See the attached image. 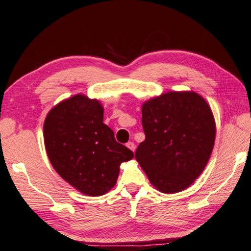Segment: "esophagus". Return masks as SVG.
Instances as JSON below:
<instances>
[{
    "label": "esophagus",
    "mask_w": 251,
    "mask_h": 251,
    "mask_svg": "<svg viewBox=\"0 0 251 251\" xmlns=\"http://www.w3.org/2000/svg\"><path fill=\"white\" fill-rule=\"evenodd\" d=\"M126 146L127 147H128L131 151H135V149H136V146H135V144L133 143V141H129V143H127L126 144Z\"/></svg>",
    "instance_id": "obj_1"
}]
</instances>
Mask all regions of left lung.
I'll list each match as a JSON object with an SVG mask.
<instances>
[{"label": "left lung", "mask_w": 251, "mask_h": 251, "mask_svg": "<svg viewBox=\"0 0 251 251\" xmlns=\"http://www.w3.org/2000/svg\"><path fill=\"white\" fill-rule=\"evenodd\" d=\"M146 138L135 152L149 181L162 193L183 191L199 177L211 157L215 121L195 92H168L145 102Z\"/></svg>", "instance_id": "1"}]
</instances>
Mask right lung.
Returning <instances> with one entry per match:
<instances>
[{
	"label": "right lung",
	"instance_id": "right-lung-1",
	"mask_svg": "<svg viewBox=\"0 0 251 251\" xmlns=\"http://www.w3.org/2000/svg\"><path fill=\"white\" fill-rule=\"evenodd\" d=\"M103 112L98 100L78 94L57 104L44 123L45 147L53 169L90 197L110 191L121 163L134 157L104 124Z\"/></svg>",
	"mask_w": 251,
	"mask_h": 251
}]
</instances>
